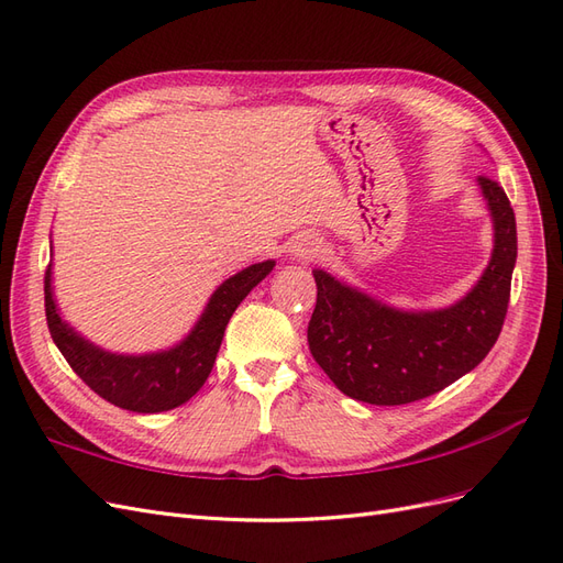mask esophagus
<instances>
[{"label": "esophagus", "mask_w": 563, "mask_h": 563, "mask_svg": "<svg viewBox=\"0 0 563 563\" xmlns=\"http://www.w3.org/2000/svg\"><path fill=\"white\" fill-rule=\"evenodd\" d=\"M319 251V240L312 234H300L298 240L291 244V253L296 258H312V255Z\"/></svg>", "instance_id": "34e87169"}]
</instances>
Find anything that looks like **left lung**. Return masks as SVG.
Here are the masks:
<instances>
[{
    "mask_svg": "<svg viewBox=\"0 0 563 563\" xmlns=\"http://www.w3.org/2000/svg\"><path fill=\"white\" fill-rule=\"evenodd\" d=\"M479 185L496 242L482 279L451 308L401 312L314 269L310 352L347 397L376 406L424 399L479 366L496 345L517 263V220L496 180L479 176Z\"/></svg>",
    "mask_w": 563,
    "mask_h": 563,
    "instance_id": "obj_1",
    "label": "left lung"
}]
</instances>
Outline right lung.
I'll return each instance as SVG.
<instances>
[{
  "instance_id": "1",
  "label": "right lung",
  "mask_w": 563,
  "mask_h": 563,
  "mask_svg": "<svg viewBox=\"0 0 563 563\" xmlns=\"http://www.w3.org/2000/svg\"><path fill=\"white\" fill-rule=\"evenodd\" d=\"M275 267V261L255 263L220 284L207 310L180 345L157 354H112L77 335L60 319L51 294V263L44 275V310L56 347L98 397L133 413H159L185 404L207 383L223 343L225 327L253 286Z\"/></svg>"
}]
</instances>
